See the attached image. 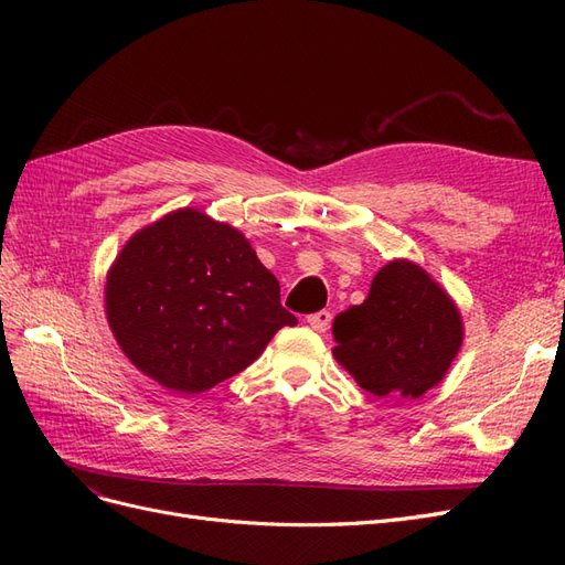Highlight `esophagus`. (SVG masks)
Returning a JSON list of instances; mask_svg holds the SVG:
<instances>
[{"instance_id":"esophagus-1","label":"esophagus","mask_w":565,"mask_h":565,"mask_svg":"<svg viewBox=\"0 0 565 565\" xmlns=\"http://www.w3.org/2000/svg\"><path fill=\"white\" fill-rule=\"evenodd\" d=\"M330 320H332V313L330 311H318V313H311L309 316V324L316 330V332H324L330 328Z\"/></svg>"}]
</instances>
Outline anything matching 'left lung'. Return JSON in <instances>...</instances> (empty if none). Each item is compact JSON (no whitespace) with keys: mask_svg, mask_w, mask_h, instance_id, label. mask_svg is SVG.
Returning a JSON list of instances; mask_svg holds the SVG:
<instances>
[{"mask_svg":"<svg viewBox=\"0 0 565 565\" xmlns=\"http://www.w3.org/2000/svg\"><path fill=\"white\" fill-rule=\"evenodd\" d=\"M334 358L374 396L419 398L461 347L452 299L409 262L386 264L363 303L332 322Z\"/></svg>","mask_w":565,"mask_h":565,"instance_id":"1","label":"left lung"}]
</instances>
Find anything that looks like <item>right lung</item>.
<instances>
[{
	"mask_svg": "<svg viewBox=\"0 0 565 565\" xmlns=\"http://www.w3.org/2000/svg\"><path fill=\"white\" fill-rule=\"evenodd\" d=\"M106 311L129 361L177 393L243 372L282 324H297L245 237L195 210L131 237L108 276Z\"/></svg>",
	"mask_w": 565,
	"mask_h": 565,
	"instance_id": "add662e5",
	"label": "right lung"
}]
</instances>
